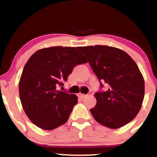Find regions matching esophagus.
<instances>
[{
    "mask_svg": "<svg viewBox=\"0 0 157 157\" xmlns=\"http://www.w3.org/2000/svg\"><path fill=\"white\" fill-rule=\"evenodd\" d=\"M77 96H78V97L79 98H81V99H83L84 98H86L87 97L86 94H81V93H79V94H77Z\"/></svg>",
    "mask_w": 157,
    "mask_h": 157,
    "instance_id": "1",
    "label": "esophagus"
}]
</instances>
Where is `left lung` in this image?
<instances>
[{
    "label": "left lung",
    "mask_w": 157,
    "mask_h": 157,
    "mask_svg": "<svg viewBox=\"0 0 157 157\" xmlns=\"http://www.w3.org/2000/svg\"><path fill=\"white\" fill-rule=\"evenodd\" d=\"M86 57L107 91L95 93L97 104L90 109L100 124L117 129L128 124L139 113L144 101L145 84L138 66L129 55L113 47L95 45L78 48Z\"/></svg>",
    "instance_id": "left-lung-1"
}]
</instances>
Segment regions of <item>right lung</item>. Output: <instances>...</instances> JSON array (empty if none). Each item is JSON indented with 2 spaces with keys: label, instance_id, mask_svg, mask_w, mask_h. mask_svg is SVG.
I'll return each mask as SVG.
<instances>
[{
  "label": "right lung",
  "instance_id": "1",
  "mask_svg": "<svg viewBox=\"0 0 157 157\" xmlns=\"http://www.w3.org/2000/svg\"><path fill=\"white\" fill-rule=\"evenodd\" d=\"M87 63L76 48L62 46L39 49L23 68L19 82V95L25 112L37 127L52 130L67 121L75 94L57 90L76 65Z\"/></svg>",
  "mask_w": 157,
  "mask_h": 157
}]
</instances>
